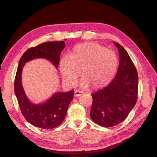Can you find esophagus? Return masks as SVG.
Wrapping results in <instances>:
<instances>
[{
    "label": "esophagus",
    "mask_w": 157,
    "mask_h": 157,
    "mask_svg": "<svg viewBox=\"0 0 157 157\" xmlns=\"http://www.w3.org/2000/svg\"><path fill=\"white\" fill-rule=\"evenodd\" d=\"M82 94H83V92H81V91H80V90H75L74 96H75V97H78V96H81V95H82Z\"/></svg>",
    "instance_id": "34e87169"
}]
</instances>
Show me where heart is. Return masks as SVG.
I'll return each instance as SVG.
<instances>
[{"mask_svg": "<svg viewBox=\"0 0 157 157\" xmlns=\"http://www.w3.org/2000/svg\"><path fill=\"white\" fill-rule=\"evenodd\" d=\"M118 65L116 54L97 42H88L75 46L69 57L59 61V70L65 82L73 86L81 71V85L96 90L106 86L115 76Z\"/></svg>", "mask_w": 157, "mask_h": 157, "instance_id": "b5f03b06", "label": "heart"}]
</instances>
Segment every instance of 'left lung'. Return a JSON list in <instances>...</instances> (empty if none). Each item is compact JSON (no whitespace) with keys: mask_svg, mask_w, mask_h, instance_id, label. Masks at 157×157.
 <instances>
[{"mask_svg":"<svg viewBox=\"0 0 157 157\" xmlns=\"http://www.w3.org/2000/svg\"><path fill=\"white\" fill-rule=\"evenodd\" d=\"M120 63L115 77L106 87L92 94L90 117L103 127L116 126L124 121L136 105L138 93V74L126 50L115 42Z\"/></svg>","mask_w":157,"mask_h":157,"instance_id":"obj_1","label":"left lung"}]
</instances>
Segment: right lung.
<instances>
[{"label":"right lung","mask_w":157,"mask_h":157,"mask_svg":"<svg viewBox=\"0 0 157 157\" xmlns=\"http://www.w3.org/2000/svg\"><path fill=\"white\" fill-rule=\"evenodd\" d=\"M65 44L64 41H52L31 47L25 52L19 61L14 81V91L19 106L27 122L42 129H52L62 123L68 106L73 98L75 91L58 92L43 104H33L28 100L22 87V68L27 61L39 58L50 60L58 68L61 52L64 48Z\"/></svg>","instance_id":"right-lung-1"}]
</instances>
